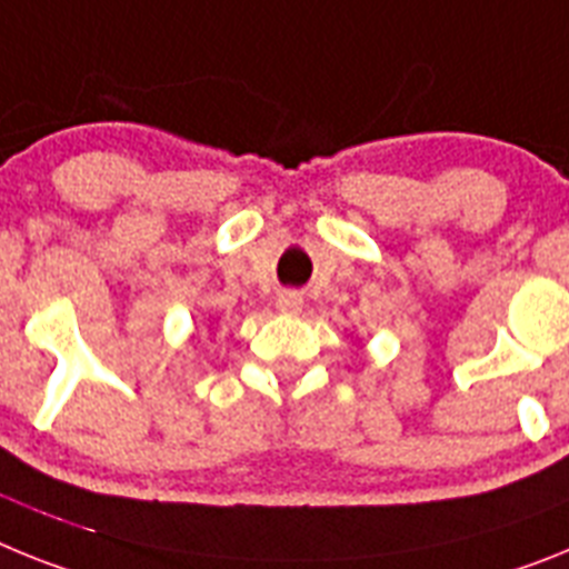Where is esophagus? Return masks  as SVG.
Listing matches in <instances>:
<instances>
[{
    "label": "esophagus",
    "instance_id": "1",
    "mask_svg": "<svg viewBox=\"0 0 569 569\" xmlns=\"http://www.w3.org/2000/svg\"><path fill=\"white\" fill-rule=\"evenodd\" d=\"M276 308L281 313H299L302 310V296L296 293V290H281L279 299H276Z\"/></svg>",
    "mask_w": 569,
    "mask_h": 569
}]
</instances>
